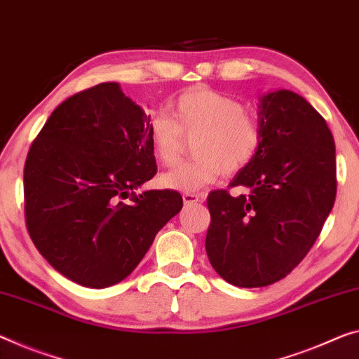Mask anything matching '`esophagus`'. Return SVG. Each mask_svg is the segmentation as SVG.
Listing matches in <instances>:
<instances>
[{
	"label": "esophagus",
	"mask_w": 359,
	"mask_h": 359,
	"mask_svg": "<svg viewBox=\"0 0 359 359\" xmlns=\"http://www.w3.org/2000/svg\"><path fill=\"white\" fill-rule=\"evenodd\" d=\"M183 201H184L186 205H192V203L202 202V196L192 194V192H186V194H183Z\"/></svg>",
	"instance_id": "1"
}]
</instances>
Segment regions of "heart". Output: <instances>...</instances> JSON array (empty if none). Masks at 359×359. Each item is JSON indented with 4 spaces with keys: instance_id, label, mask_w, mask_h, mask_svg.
Returning <instances> with one entry per match:
<instances>
[{
    "instance_id": "heart-1",
    "label": "heart",
    "mask_w": 359,
    "mask_h": 359,
    "mask_svg": "<svg viewBox=\"0 0 359 359\" xmlns=\"http://www.w3.org/2000/svg\"><path fill=\"white\" fill-rule=\"evenodd\" d=\"M196 158L162 176L170 189L194 192L224 175L249 165L262 144V125L237 99L223 93L192 88L170 104V117L157 114L147 123V141L165 167L178 163L184 137H196Z\"/></svg>"
}]
</instances>
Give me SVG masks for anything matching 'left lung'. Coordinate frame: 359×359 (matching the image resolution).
<instances>
[{
    "label": "left lung",
    "instance_id": "obj_1",
    "mask_svg": "<svg viewBox=\"0 0 359 359\" xmlns=\"http://www.w3.org/2000/svg\"><path fill=\"white\" fill-rule=\"evenodd\" d=\"M260 125L257 156L229 184L249 194L207 197L208 260L237 287H264L299 266L337 194L334 137L306 99L289 90L264 95Z\"/></svg>",
    "mask_w": 359,
    "mask_h": 359
}]
</instances>
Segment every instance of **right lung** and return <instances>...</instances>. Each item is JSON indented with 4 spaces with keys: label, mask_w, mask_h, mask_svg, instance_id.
I'll use <instances>...</instances> for the list:
<instances>
[{
    "label": "right lung",
    "mask_w": 359,
    "mask_h": 359,
    "mask_svg": "<svg viewBox=\"0 0 359 359\" xmlns=\"http://www.w3.org/2000/svg\"><path fill=\"white\" fill-rule=\"evenodd\" d=\"M149 120L118 83H101L59 104L27 154V231L54 269L85 287L123 280L183 207L176 191L135 192L157 173Z\"/></svg>",
    "instance_id": "1"
}]
</instances>
